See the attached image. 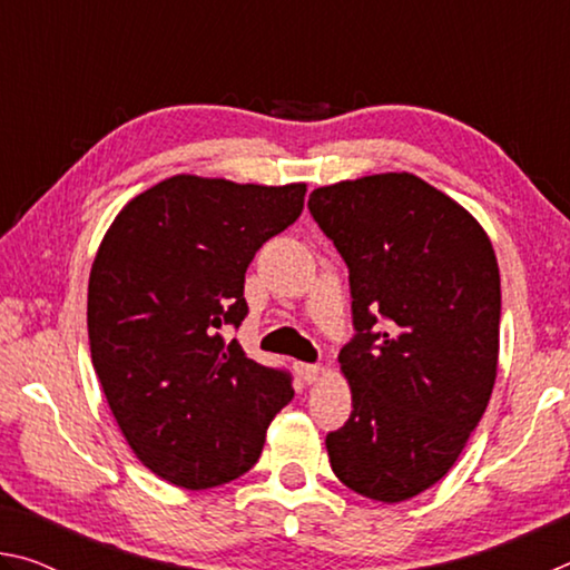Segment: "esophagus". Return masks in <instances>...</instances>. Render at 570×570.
<instances>
[{"label":"esophagus","mask_w":570,"mask_h":570,"mask_svg":"<svg viewBox=\"0 0 570 570\" xmlns=\"http://www.w3.org/2000/svg\"><path fill=\"white\" fill-rule=\"evenodd\" d=\"M296 374L302 377L306 384H312L320 380L322 374V366L320 364H304V362H296Z\"/></svg>","instance_id":"obj_1"}]
</instances>
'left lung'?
<instances>
[{
	"mask_svg": "<svg viewBox=\"0 0 570 570\" xmlns=\"http://www.w3.org/2000/svg\"><path fill=\"white\" fill-rule=\"evenodd\" d=\"M308 210L352 288L340 364L352 414L326 435L334 475L402 503L455 465L498 374L500 272L482 226L412 173L316 188Z\"/></svg>",
	"mask_w": 570,
	"mask_h": 570,
	"instance_id": "left-lung-1",
	"label": "left lung"
}]
</instances>
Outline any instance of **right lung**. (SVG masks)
I'll use <instances>...</instances> for the list:
<instances>
[{"instance_id": "right-lung-1", "label": "right lung", "mask_w": 570, "mask_h": 570, "mask_svg": "<svg viewBox=\"0 0 570 570\" xmlns=\"http://www.w3.org/2000/svg\"><path fill=\"white\" fill-rule=\"evenodd\" d=\"M304 183L173 176L135 196L105 234L88 286L92 366L138 460L206 490L262 458L294 397L292 374L248 360L246 268L302 216Z\"/></svg>"}]
</instances>
